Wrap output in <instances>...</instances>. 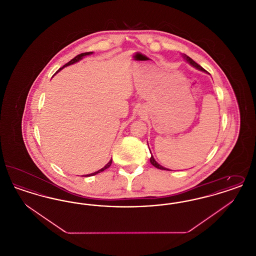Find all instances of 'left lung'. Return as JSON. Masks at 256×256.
<instances>
[{"mask_svg": "<svg viewBox=\"0 0 256 256\" xmlns=\"http://www.w3.org/2000/svg\"><path fill=\"white\" fill-rule=\"evenodd\" d=\"M182 58L185 60L187 61L190 65H192L193 67H195L196 69H198V70H200V71H202V72H206V71L202 66H200L198 63H196L195 61L193 60L191 58H189V56H186L185 54H182ZM150 161L152 165H154V166L156 168H158V169H160V170H170L169 169H167V168H165V167H163V166H161L160 164H158V163L156 161V159L154 158V156H152V158L150 159Z\"/></svg>", "mask_w": 256, "mask_h": 256, "instance_id": "1", "label": "left lung"}]
</instances>
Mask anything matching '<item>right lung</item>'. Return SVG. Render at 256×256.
Instances as JSON below:
<instances>
[{
	"label": "right lung",
	"mask_w": 256,
	"mask_h": 256,
	"mask_svg": "<svg viewBox=\"0 0 256 256\" xmlns=\"http://www.w3.org/2000/svg\"><path fill=\"white\" fill-rule=\"evenodd\" d=\"M93 54V52H84V54H78V56H76V58H74L73 60H72L69 61L68 63H66L62 68H60L56 73H58L60 71L61 69H63L64 67H67V66H69V65H72V64H74V63H76V62H78L80 60H82L84 56H89V54ZM111 163H112V159H110V162L104 167V168H102L100 170H97V172H92V174H86V176H95V174H98V172H104V170H106L108 168H110V165H111Z\"/></svg>",
	"instance_id": "add662e5"
}]
</instances>
